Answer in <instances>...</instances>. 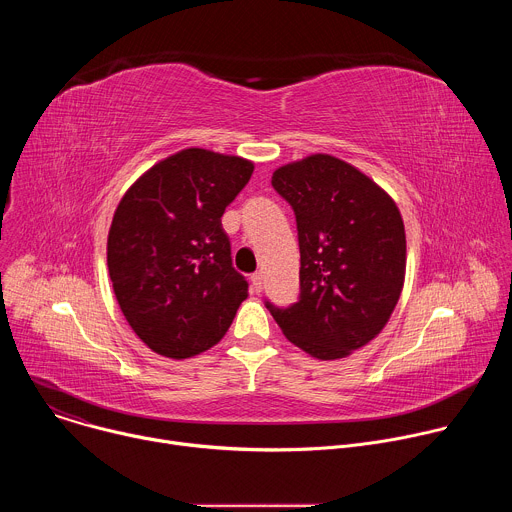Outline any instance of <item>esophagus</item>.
<instances>
[{
  "instance_id": "1",
  "label": "esophagus",
  "mask_w": 512,
  "mask_h": 512,
  "mask_svg": "<svg viewBox=\"0 0 512 512\" xmlns=\"http://www.w3.org/2000/svg\"><path fill=\"white\" fill-rule=\"evenodd\" d=\"M251 289L255 291V294H259V291L263 289V275L261 273L251 275Z\"/></svg>"
}]
</instances>
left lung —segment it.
<instances>
[{
	"mask_svg": "<svg viewBox=\"0 0 512 512\" xmlns=\"http://www.w3.org/2000/svg\"><path fill=\"white\" fill-rule=\"evenodd\" d=\"M271 184L294 208L300 300L265 302L285 338L320 360L369 344L389 322L405 281L407 245L395 200L328 154L277 168Z\"/></svg>",
	"mask_w": 512,
	"mask_h": 512,
	"instance_id": "left-lung-1",
	"label": "left lung"
}]
</instances>
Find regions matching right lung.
Wrapping results in <instances>:
<instances>
[{
  "label": "right lung",
  "instance_id": "add662e5",
  "mask_svg": "<svg viewBox=\"0 0 512 512\" xmlns=\"http://www.w3.org/2000/svg\"><path fill=\"white\" fill-rule=\"evenodd\" d=\"M253 162L182 150L123 194L107 237V267L133 332L168 358L196 356L221 340L247 279L233 267L221 216L253 174Z\"/></svg>",
  "mask_w": 512,
  "mask_h": 512
}]
</instances>
